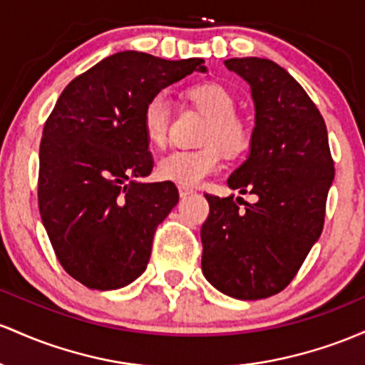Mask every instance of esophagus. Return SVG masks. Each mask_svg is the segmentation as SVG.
Here are the masks:
<instances>
[{
    "mask_svg": "<svg viewBox=\"0 0 365 365\" xmlns=\"http://www.w3.org/2000/svg\"><path fill=\"white\" fill-rule=\"evenodd\" d=\"M178 190H179V196H181V198H186V196L195 193V191L191 190V187H187V186H179Z\"/></svg>",
    "mask_w": 365,
    "mask_h": 365,
    "instance_id": "34e87169",
    "label": "esophagus"
}]
</instances>
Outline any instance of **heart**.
<instances>
[{
  "instance_id": "obj_1",
  "label": "heart",
  "mask_w": 365,
  "mask_h": 365,
  "mask_svg": "<svg viewBox=\"0 0 365 365\" xmlns=\"http://www.w3.org/2000/svg\"><path fill=\"white\" fill-rule=\"evenodd\" d=\"M187 100L208 117L200 150H178L165 155L157 163V175L162 181L179 186H198L208 175L220 169L222 153L229 158L245 153L252 141V129L243 117L235 112L236 96L219 83H202L186 91ZM170 122V103L163 93L148 98L141 112V128L146 141L155 148L165 145Z\"/></svg>"
}]
</instances>
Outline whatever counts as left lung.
I'll return each mask as SVG.
<instances>
[{"label":"left lung","mask_w":365,"mask_h":365,"mask_svg":"<svg viewBox=\"0 0 365 365\" xmlns=\"http://www.w3.org/2000/svg\"><path fill=\"white\" fill-rule=\"evenodd\" d=\"M224 65L247 81L255 103L250 155L227 186L259 202L241 208L232 196L205 195L202 271L227 297L260 300L293 281L321 236L334 163L324 118L284 68L255 56Z\"/></svg>","instance_id":"obj_1"}]
</instances>
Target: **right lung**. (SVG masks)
<instances>
[{
  "label": "right lung",
  "mask_w": 365,
  "mask_h": 365,
  "mask_svg": "<svg viewBox=\"0 0 365 365\" xmlns=\"http://www.w3.org/2000/svg\"><path fill=\"white\" fill-rule=\"evenodd\" d=\"M203 63L115 53L77 76L48 117L41 219L61 267L88 288H124L145 272L155 231L179 193L174 182L139 181L153 169L143 106L191 72H207Z\"/></svg>",
  "instance_id": "obj_1"
}]
</instances>
